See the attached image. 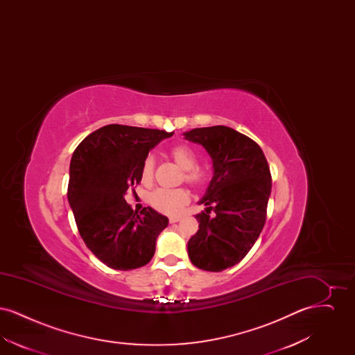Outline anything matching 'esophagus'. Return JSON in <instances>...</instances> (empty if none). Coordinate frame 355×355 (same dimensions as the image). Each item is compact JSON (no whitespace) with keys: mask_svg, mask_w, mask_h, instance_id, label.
I'll return each mask as SVG.
<instances>
[{"mask_svg":"<svg viewBox=\"0 0 355 355\" xmlns=\"http://www.w3.org/2000/svg\"><path fill=\"white\" fill-rule=\"evenodd\" d=\"M178 220H181V217H170L169 218L170 223H175Z\"/></svg>","mask_w":355,"mask_h":355,"instance_id":"34e87169","label":"esophagus"}]
</instances>
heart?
I'll return each instance as SVG.
<instances>
[{
    "mask_svg": "<svg viewBox=\"0 0 355 355\" xmlns=\"http://www.w3.org/2000/svg\"><path fill=\"white\" fill-rule=\"evenodd\" d=\"M170 158L174 164L182 169L181 181H185L187 185L200 189L207 185L211 180L213 171L207 166L197 165V154L184 144L171 146L169 150ZM155 169V159L153 155H148L141 168V177L144 182H150ZM189 193L184 187L178 189H157L150 194V205L153 207L164 214L175 216L184 210L189 203Z\"/></svg>",
    "mask_w": 355,
    "mask_h": 355,
    "instance_id": "heart-1",
    "label": "heart"
}]
</instances>
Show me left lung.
Here are the masks:
<instances>
[{
  "label": "left lung",
  "instance_id": "obj_1",
  "mask_svg": "<svg viewBox=\"0 0 355 355\" xmlns=\"http://www.w3.org/2000/svg\"><path fill=\"white\" fill-rule=\"evenodd\" d=\"M185 137L202 145L214 168L201 201L206 211L196 216L200 229L187 242L189 258L198 269L225 270L250 252L265 226L270 168L259 145L232 128H198Z\"/></svg>",
  "mask_w": 355,
  "mask_h": 355
}]
</instances>
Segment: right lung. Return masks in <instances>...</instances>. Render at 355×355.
Returning a JSON list of instances; mask_svg holds the SVG:
<instances>
[{
    "instance_id": "right-lung-1",
    "label": "right lung",
    "mask_w": 355,
    "mask_h": 355,
    "mask_svg": "<svg viewBox=\"0 0 355 355\" xmlns=\"http://www.w3.org/2000/svg\"><path fill=\"white\" fill-rule=\"evenodd\" d=\"M173 133L106 125L87 135L70 161L68 200L80 236L102 263L116 270L148 265L166 217L144 207L139 214L123 196L141 182L149 150Z\"/></svg>"
}]
</instances>
